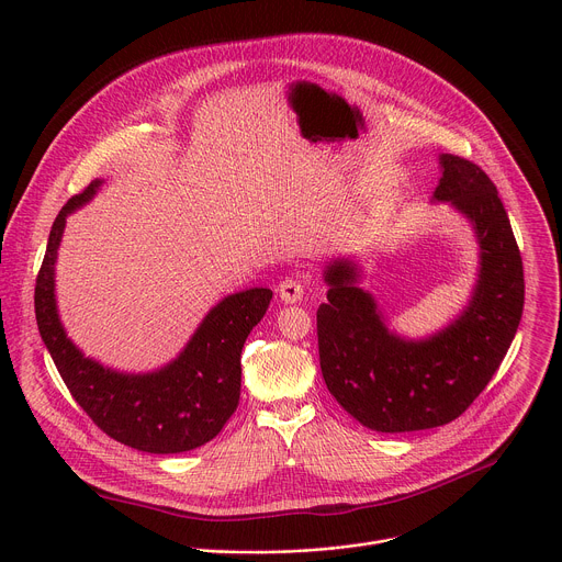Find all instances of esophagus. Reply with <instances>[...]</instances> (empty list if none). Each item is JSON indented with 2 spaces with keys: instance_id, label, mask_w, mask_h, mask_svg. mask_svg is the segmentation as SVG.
I'll use <instances>...</instances> for the list:
<instances>
[{
  "instance_id": "34e87169",
  "label": "esophagus",
  "mask_w": 562,
  "mask_h": 562,
  "mask_svg": "<svg viewBox=\"0 0 562 562\" xmlns=\"http://www.w3.org/2000/svg\"><path fill=\"white\" fill-rule=\"evenodd\" d=\"M278 293H280L282 302H286V304L300 302L302 295H304V282H302V278H300V276H289V278H284V280L280 282V286H278Z\"/></svg>"
}]
</instances>
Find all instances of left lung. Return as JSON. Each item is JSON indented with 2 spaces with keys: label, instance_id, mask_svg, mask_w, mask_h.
Wrapping results in <instances>:
<instances>
[{
  "label": "left lung",
  "instance_id": "1",
  "mask_svg": "<svg viewBox=\"0 0 562 562\" xmlns=\"http://www.w3.org/2000/svg\"><path fill=\"white\" fill-rule=\"evenodd\" d=\"M434 200L473 224L480 273L469 306L440 334L393 336L349 260L327 267L317 308V351L327 389L358 423L382 434L442 427L469 409L498 371L520 325L522 258L496 184L477 165L442 153Z\"/></svg>",
  "mask_w": 562,
  "mask_h": 562
}]
</instances>
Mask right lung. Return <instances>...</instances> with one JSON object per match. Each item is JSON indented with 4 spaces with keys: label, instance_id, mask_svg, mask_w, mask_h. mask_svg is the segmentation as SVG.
Wrapping results in <instances>:
<instances>
[{
    "label": "right lung",
    "instance_id": "1",
    "mask_svg": "<svg viewBox=\"0 0 562 562\" xmlns=\"http://www.w3.org/2000/svg\"><path fill=\"white\" fill-rule=\"evenodd\" d=\"M102 182H91L57 213L35 282L40 336L75 403L113 440L146 453H180L213 440L239 403V353L269 308L271 289L226 295L209 311L178 360L128 375L85 358L64 334L55 306V260L66 215L87 204Z\"/></svg>",
    "mask_w": 562,
    "mask_h": 562
}]
</instances>
